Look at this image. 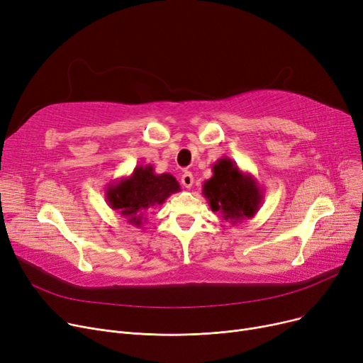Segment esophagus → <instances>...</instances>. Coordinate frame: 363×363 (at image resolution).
<instances>
[{"instance_id":"1","label":"esophagus","mask_w":363,"mask_h":363,"mask_svg":"<svg viewBox=\"0 0 363 363\" xmlns=\"http://www.w3.org/2000/svg\"><path fill=\"white\" fill-rule=\"evenodd\" d=\"M181 184L185 186V188H191L193 184H194V177L191 172H184V175L181 177Z\"/></svg>"}]
</instances>
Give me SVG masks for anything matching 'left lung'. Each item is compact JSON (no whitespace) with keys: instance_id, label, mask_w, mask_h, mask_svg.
<instances>
[{"instance_id":"8db88e82","label":"left lung","mask_w":363,"mask_h":363,"mask_svg":"<svg viewBox=\"0 0 363 363\" xmlns=\"http://www.w3.org/2000/svg\"><path fill=\"white\" fill-rule=\"evenodd\" d=\"M213 177L204 181L203 196L213 212L233 225L252 219L263 201V189L250 174L228 157L219 159L213 167Z\"/></svg>"}]
</instances>
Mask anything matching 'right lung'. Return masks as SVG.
Returning a JSON list of instances; mask_svg holds the SVG:
<instances>
[{
	"label": "right lung",
	"instance_id": "add662e5",
	"mask_svg": "<svg viewBox=\"0 0 363 363\" xmlns=\"http://www.w3.org/2000/svg\"><path fill=\"white\" fill-rule=\"evenodd\" d=\"M178 191H181V186L174 175H157L151 164H140L129 177H122L107 185L106 201L128 223L141 228L151 207L163 204Z\"/></svg>",
	"mask_w": 363,
	"mask_h": 363
}]
</instances>
